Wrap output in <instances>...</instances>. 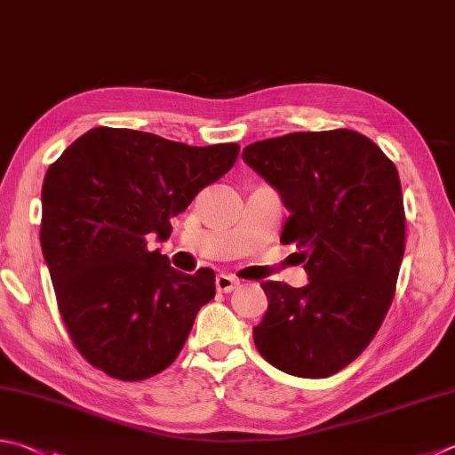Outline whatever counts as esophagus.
<instances>
[{"mask_svg":"<svg viewBox=\"0 0 455 455\" xmlns=\"http://www.w3.org/2000/svg\"><path fill=\"white\" fill-rule=\"evenodd\" d=\"M237 285H239V281L231 275H224V273H221V275L216 277V289L220 291V293H231V291H234Z\"/></svg>","mask_w":455,"mask_h":455,"instance_id":"1","label":"esophagus"}]
</instances>
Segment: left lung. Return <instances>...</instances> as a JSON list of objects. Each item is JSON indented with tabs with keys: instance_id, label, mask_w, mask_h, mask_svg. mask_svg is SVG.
Returning <instances> with one entry per match:
<instances>
[{
	"instance_id": "8db88e82",
	"label": "left lung",
	"mask_w": 455,
	"mask_h": 455,
	"mask_svg": "<svg viewBox=\"0 0 455 455\" xmlns=\"http://www.w3.org/2000/svg\"><path fill=\"white\" fill-rule=\"evenodd\" d=\"M243 162L281 194V243L301 247L308 275L301 289L263 283L255 347L283 372L327 379L371 345L394 299L406 245L398 170L347 128L253 142Z\"/></svg>"
}]
</instances>
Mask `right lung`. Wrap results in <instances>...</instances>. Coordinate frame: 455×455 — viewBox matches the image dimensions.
<instances>
[{
	"instance_id": "right-lung-1",
	"label": "right lung",
	"mask_w": 455,
	"mask_h": 455,
	"mask_svg": "<svg viewBox=\"0 0 455 455\" xmlns=\"http://www.w3.org/2000/svg\"><path fill=\"white\" fill-rule=\"evenodd\" d=\"M239 144L188 147L131 128L99 126L49 166L41 250L73 345L118 380H144L176 361L216 273L186 275L148 235L235 164Z\"/></svg>"
}]
</instances>
